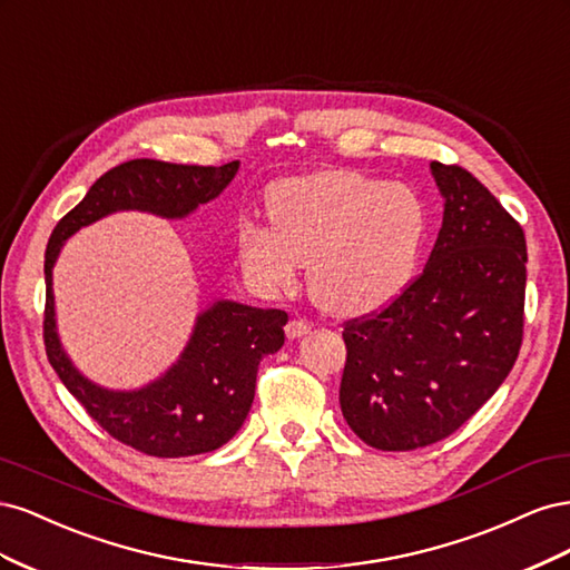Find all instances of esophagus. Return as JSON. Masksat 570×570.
I'll list each match as a JSON object with an SVG mask.
<instances>
[{"label":"esophagus","mask_w":570,"mask_h":570,"mask_svg":"<svg viewBox=\"0 0 570 570\" xmlns=\"http://www.w3.org/2000/svg\"><path fill=\"white\" fill-rule=\"evenodd\" d=\"M306 333H312V323L308 321H289L287 325H285V335H287V340H297V337H304Z\"/></svg>","instance_id":"1"}]
</instances>
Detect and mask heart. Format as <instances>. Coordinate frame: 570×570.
<instances>
[{"instance_id": "b5f03b06", "label": "heart", "mask_w": 570, "mask_h": 570, "mask_svg": "<svg viewBox=\"0 0 570 570\" xmlns=\"http://www.w3.org/2000/svg\"><path fill=\"white\" fill-rule=\"evenodd\" d=\"M271 220L239 226L249 278L285 292L308 264L314 302L342 318L381 312L400 297L425 237V209L411 187L356 170L283 180L271 195Z\"/></svg>"}]
</instances>
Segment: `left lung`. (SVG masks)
I'll use <instances>...</instances> for the list:
<instances>
[{"instance_id":"8db88e82","label":"left lung","mask_w":570,"mask_h":570,"mask_svg":"<svg viewBox=\"0 0 570 570\" xmlns=\"http://www.w3.org/2000/svg\"><path fill=\"white\" fill-rule=\"evenodd\" d=\"M430 174L444 214L423 273L342 333V416L383 452L450 438L507 381L523 340V228L465 168L433 161Z\"/></svg>"}]
</instances>
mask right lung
<instances>
[{
    "instance_id": "add662e5",
    "label": "right lung",
    "mask_w": 570,
    "mask_h": 570,
    "mask_svg": "<svg viewBox=\"0 0 570 570\" xmlns=\"http://www.w3.org/2000/svg\"><path fill=\"white\" fill-rule=\"evenodd\" d=\"M237 168L239 161L183 166L132 159L120 164L57 223L45 252V347L51 368L111 438L149 456L178 459L214 452L243 428L254 402L258 364L283 347L287 314L216 299L197 316L178 361L157 381L137 390H109L85 377L63 350L51 271L66 239L90 223L116 212L185 218L216 199Z\"/></svg>"
}]
</instances>
